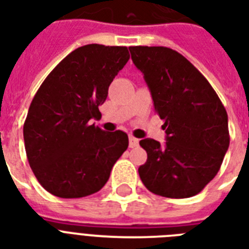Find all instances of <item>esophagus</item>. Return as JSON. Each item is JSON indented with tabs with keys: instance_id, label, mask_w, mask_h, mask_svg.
<instances>
[{
	"instance_id": "1",
	"label": "esophagus",
	"mask_w": 249,
	"mask_h": 249,
	"mask_svg": "<svg viewBox=\"0 0 249 249\" xmlns=\"http://www.w3.org/2000/svg\"><path fill=\"white\" fill-rule=\"evenodd\" d=\"M140 144V140L136 138V137L133 136H129V147H137Z\"/></svg>"
}]
</instances>
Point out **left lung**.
I'll list each match as a JSON object with an SVG mask.
<instances>
[{
	"label": "left lung",
	"mask_w": 249,
	"mask_h": 249,
	"mask_svg": "<svg viewBox=\"0 0 249 249\" xmlns=\"http://www.w3.org/2000/svg\"><path fill=\"white\" fill-rule=\"evenodd\" d=\"M143 73L155 112L164 120L165 143L140 141L147 160L138 168L143 185L160 196L196 195L220 170L229 148L228 113L208 80L176 50L130 46Z\"/></svg>",
	"instance_id": "8db88e82"
}]
</instances>
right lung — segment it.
Masks as SVG:
<instances>
[{
	"label": "right lung",
	"instance_id": "obj_1",
	"mask_svg": "<svg viewBox=\"0 0 249 249\" xmlns=\"http://www.w3.org/2000/svg\"><path fill=\"white\" fill-rule=\"evenodd\" d=\"M129 60L128 48L90 44L68 54L41 84L23 126L37 181L64 199L97 193L128 148V134L90 124L108 86Z\"/></svg>",
	"mask_w": 249,
	"mask_h": 249
}]
</instances>
